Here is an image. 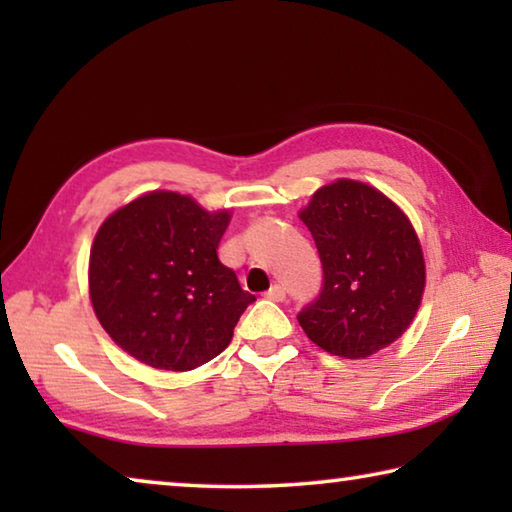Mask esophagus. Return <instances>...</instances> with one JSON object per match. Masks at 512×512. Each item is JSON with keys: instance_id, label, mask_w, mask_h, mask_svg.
<instances>
[{"instance_id": "34e87169", "label": "esophagus", "mask_w": 512, "mask_h": 512, "mask_svg": "<svg viewBox=\"0 0 512 512\" xmlns=\"http://www.w3.org/2000/svg\"><path fill=\"white\" fill-rule=\"evenodd\" d=\"M266 298L275 300V302H282L284 298H287V289H284L282 284H273V287L266 291Z\"/></svg>"}]
</instances>
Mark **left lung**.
Returning <instances> with one entry per match:
<instances>
[{"label": "left lung", "instance_id": "8db88e82", "mask_svg": "<svg viewBox=\"0 0 512 512\" xmlns=\"http://www.w3.org/2000/svg\"><path fill=\"white\" fill-rule=\"evenodd\" d=\"M300 219L323 264L320 293L298 314L309 339L345 359L400 339L424 291L422 248L406 214L375 187L336 180Z\"/></svg>", "mask_w": 512, "mask_h": 512}]
</instances>
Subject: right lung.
<instances>
[{"label": "right lung", "mask_w": 512, "mask_h": 512, "mask_svg": "<svg viewBox=\"0 0 512 512\" xmlns=\"http://www.w3.org/2000/svg\"><path fill=\"white\" fill-rule=\"evenodd\" d=\"M228 221V212L210 214L173 192L140 196L108 216L90 253V298L121 350L185 372L228 348L255 302L216 255Z\"/></svg>", "instance_id": "1"}]
</instances>
